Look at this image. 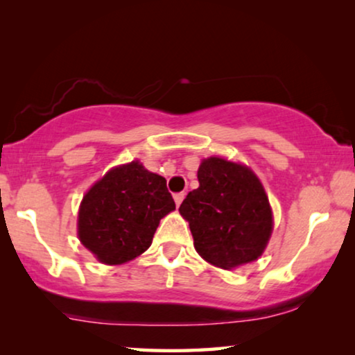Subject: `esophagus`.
Segmentation results:
<instances>
[{"mask_svg":"<svg viewBox=\"0 0 355 355\" xmlns=\"http://www.w3.org/2000/svg\"><path fill=\"white\" fill-rule=\"evenodd\" d=\"M184 200V192H179V193H174V202H176V205L179 207Z\"/></svg>","mask_w":355,"mask_h":355,"instance_id":"obj_1","label":"esophagus"}]
</instances>
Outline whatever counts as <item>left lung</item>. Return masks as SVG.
Wrapping results in <instances>:
<instances>
[{
  "instance_id": "left-lung-1",
  "label": "left lung",
  "mask_w": 355,
  "mask_h": 355,
  "mask_svg": "<svg viewBox=\"0 0 355 355\" xmlns=\"http://www.w3.org/2000/svg\"><path fill=\"white\" fill-rule=\"evenodd\" d=\"M198 186L179 213L189 221L193 247L208 263L231 270L263 254L273 213L260 179L244 164L220 157L203 159Z\"/></svg>"
}]
</instances>
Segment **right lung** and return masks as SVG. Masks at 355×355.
Here are the masks:
<instances>
[{"label": "right lung", "instance_id": "right-lung-1", "mask_svg": "<svg viewBox=\"0 0 355 355\" xmlns=\"http://www.w3.org/2000/svg\"><path fill=\"white\" fill-rule=\"evenodd\" d=\"M176 208L166 179L130 162L110 169L82 198L77 234L106 265H121L152 245L159 220Z\"/></svg>", "mask_w": 355, "mask_h": 355}]
</instances>
